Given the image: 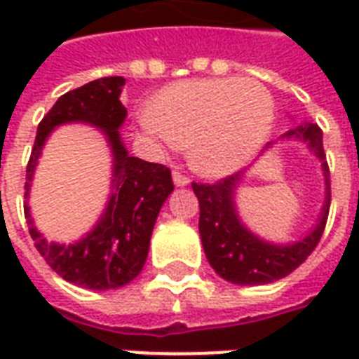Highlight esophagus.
Returning a JSON list of instances; mask_svg holds the SVG:
<instances>
[{
  "mask_svg": "<svg viewBox=\"0 0 359 359\" xmlns=\"http://www.w3.org/2000/svg\"><path fill=\"white\" fill-rule=\"evenodd\" d=\"M172 182H175V187H188V184H190V179L175 171L172 172Z\"/></svg>",
  "mask_w": 359,
  "mask_h": 359,
  "instance_id": "esophagus-1",
  "label": "esophagus"
}]
</instances>
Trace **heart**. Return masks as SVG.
<instances>
[{
  "label": "heart",
  "instance_id": "obj_1",
  "mask_svg": "<svg viewBox=\"0 0 359 359\" xmlns=\"http://www.w3.org/2000/svg\"><path fill=\"white\" fill-rule=\"evenodd\" d=\"M275 102L256 81L198 79L172 84L142 113L149 140L169 149L188 144V163L205 177L238 171L264 148Z\"/></svg>",
  "mask_w": 359,
  "mask_h": 359
}]
</instances>
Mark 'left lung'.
Here are the masks:
<instances>
[{"mask_svg": "<svg viewBox=\"0 0 359 359\" xmlns=\"http://www.w3.org/2000/svg\"><path fill=\"white\" fill-rule=\"evenodd\" d=\"M285 140H296L306 146L309 154L321 163L325 180L323 205L317 213L316 223L311 225L306 236L298 241H267L248 229V225L242 221L236 205V192L246 171L226 177L217 184H192V190L200 202V238L205 257L219 277L233 285H269L290 275L316 250L325 231L331 205V182L329 167L325 161L323 133L313 123H302L283 134L278 140L269 142L262 156L275 148L277 142Z\"/></svg>", "mask_w": 359, "mask_h": 359, "instance_id": "8db88e82", "label": "left lung"}]
</instances>
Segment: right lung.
<instances>
[{
  "mask_svg": "<svg viewBox=\"0 0 359 359\" xmlns=\"http://www.w3.org/2000/svg\"><path fill=\"white\" fill-rule=\"evenodd\" d=\"M123 76L97 79L59 97L38 125L34 149L27 167L30 196L36 167L51 133L63 125L97 128L111 154V192L102 215L88 233L74 242H48L25 203V217L36 248L51 269L69 283L90 290H115L140 275L149 252L161 205L172 192L171 171L159 163L133 157L121 138L126 107L121 103Z\"/></svg>",
  "mask_w": 359,
  "mask_h": 359,
  "instance_id": "add662e5",
  "label": "right lung"
}]
</instances>
